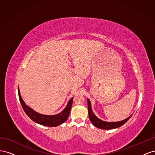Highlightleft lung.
Masks as SVG:
<instances>
[{
    "instance_id": "left-lung-1",
    "label": "left lung",
    "mask_w": 155,
    "mask_h": 155,
    "mask_svg": "<svg viewBox=\"0 0 155 155\" xmlns=\"http://www.w3.org/2000/svg\"><path fill=\"white\" fill-rule=\"evenodd\" d=\"M87 105H88L89 119H90L92 124L98 129L108 130V129H112L120 127H121V125L125 124L127 121L130 118V117L133 115L131 114L130 116L128 117V118H127L126 119L120 121H116V122H114V121H105L99 119L94 114V113L92 110L91 101L89 100V99H88V98H87Z\"/></svg>"
}]
</instances>
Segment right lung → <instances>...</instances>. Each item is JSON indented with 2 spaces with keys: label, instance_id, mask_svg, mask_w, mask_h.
Wrapping results in <instances>:
<instances>
[{
  "label": "right lung",
  "instance_id": "obj_1",
  "mask_svg": "<svg viewBox=\"0 0 155 155\" xmlns=\"http://www.w3.org/2000/svg\"><path fill=\"white\" fill-rule=\"evenodd\" d=\"M18 97H19L21 104L25 112H26V114L31 120L35 121L37 124L47 127H57L61 124H63L68 118L70 110H71L73 97H72L71 99L68 101L66 107L64 108L61 112L55 115H45L38 113V112H37L34 110L31 109L29 106H28L25 104L21 96L18 86Z\"/></svg>",
  "mask_w": 155,
  "mask_h": 155
}]
</instances>
